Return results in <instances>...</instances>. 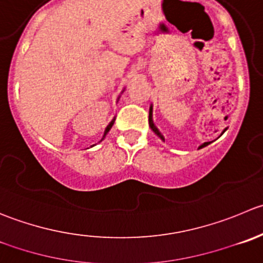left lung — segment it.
Listing matches in <instances>:
<instances>
[{
    "instance_id": "obj_1",
    "label": "left lung",
    "mask_w": 263,
    "mask_h": 263,
    "mask_svg": "<svg viewBox=\"0 0 263 263\" xmlns=\"http://www.w3.org/2000/svg\"><path fill=\"white\" fill-rule=\"evenodd\" d=\"M149 126H150V128L153 129V132H154L155 135H157L158 137H160V139L163 140V141H164V136H163L162 134H160L159 132V129L157 128V127H155V124H154V122H153V105H150V109H149ZM226 129H223V132H225ZM222 132V134H223ZM211 142H204V144H202L199 146V149H202V147H204V146H207V145H210Z\"/></svg>"
}]
</instances>
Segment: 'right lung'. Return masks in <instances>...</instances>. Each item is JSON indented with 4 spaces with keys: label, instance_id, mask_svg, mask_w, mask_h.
I'll list each match as a JSON object with an SVG mask.
<instances>
[{
    "label": "right lung",
    "instance_id": "add662e5",
    "mask_svg": "<svg viewBox=\"0 0 263 263\" xmlns=\"http://www.w3.org/2000/svg\"><path fill=\"white\" fill-rule=\"evenodd\" d=\"M114 121H116V118H113V119H111V122H110V123H109L108 126H106V128H105V132H104V136H103V139H101V141H103V140H104V137L106 136V134H108V132L110 131V128H111V127H113V124H114Z\"/></svg>",
    "mask_w": 263,
    "mask_h": 263
}]
</instances>
